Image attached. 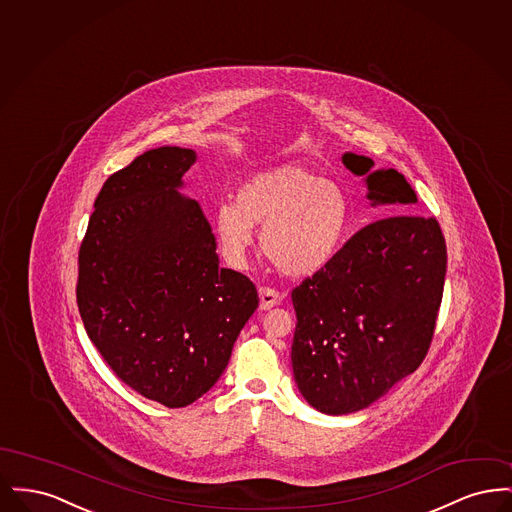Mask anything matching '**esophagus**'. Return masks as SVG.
<instances>
[{
    "instance_id": "obj_1",
    "label": "esophagus",
    "mask_w": 512,
    "mask_h": 512,
    "mask_svg": "<svg viewBox=\"0 0 512 512\" xmlns=\"http://www.w3.org/2000/svg\"><path fill=\"white\" fill-rule=\"evenodd\" d=\"M259 299H261V309H263V311H267L270 307L280 305V301H282V293L278 292V290H274V288L261 286V288H259Z\"/></svg>"
}]
</instances>
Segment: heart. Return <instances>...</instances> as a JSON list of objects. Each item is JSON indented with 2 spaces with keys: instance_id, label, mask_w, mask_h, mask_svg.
Returning a JSON list of instances; mask_svg holds the SVG:
<instances>
[{
  "instance_id": "b5f03b06",
  "label": "heart",
  "mask_w": 512,
  "mask_h": 512,
  "mask_svg": "<svg viewBox=\"0 0 512 512\" xmlns=\"http://www.w3.org/2000/svg\"><path fill=\"white\" fill-rule=\"evenodd\" d=\"M347 199L330 180L301 165H280L245 180L238 201H220L215 230L224 257L244 265L263 226V249L286 274L305 276L326 267L343 238Z\"/></svg>"
}]
</instances>
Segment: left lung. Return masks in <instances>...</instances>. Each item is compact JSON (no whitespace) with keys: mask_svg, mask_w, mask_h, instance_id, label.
I'll use <instances>...</instances> for the list:
<instances>
[{"mask_svg":"<svg viewBox=\"0 0 512 512\" xmlns=\"http://www.w3.org/2000/svg\"><path fill=\"white\" fill-rule=\"evenodd\" d=\"M366 176L368 199L416 203L405 176L374 171L372 159L345 153ZM447 247L436 217L399 213L361 228L334 259L292 292L293 378L317 411H361L424 361L443 297Z\"/></svg>","mask_w":512,"mask_h":512,"instance_id":"1","label":"left lung"}]
</instances>
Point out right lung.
<instances>
[{
  "label": "right lung",
  "instance_id": "obj_1",
  "mask_svg": "<svg viewBox=\"0 0 512 512\" xmlns=\"http://www.w3.org/2000/svg\"><path fill=\"white\" fill-rule=\"evenodd\" d=\"M192 149L157 147L111 174L78 251L76 303L99 355L128 388L169 409L211 390L259 305L219 267L201 205L178 194Z\"/></svg>",
  "mask_w": 512,
  "mask_h": 512
}]
</instances>
